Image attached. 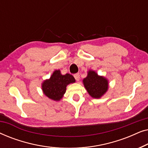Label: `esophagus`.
<instances>
[{
    "mask_svg": "<svg viewBox=\"0 0 148 148\" xmlns=\"http://www.w3.org/2000/svg\"><path fill=\"white\" fill-rule=\"evenodd\" d=\"M74 77H75V79H76V81H79V79H80V75H79V73L75 74V75H74Z\"/></svg>",
    "mask_w": 148,
    "mask_h": 148,
    "instance_id": "obj_1",
    "label": "esophagus"
}]
</instances>
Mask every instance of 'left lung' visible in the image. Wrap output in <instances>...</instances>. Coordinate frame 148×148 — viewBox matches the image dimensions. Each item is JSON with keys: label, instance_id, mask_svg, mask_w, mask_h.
I'll return each instance as SVG.
<instances>
[{"label": "left lung", "instance_id": "left-lung-1", "mask_svg": "<svg viewBox=\"0 0 148 148\" xmlns=\"http://www.w3.org/2000/svg\"><path fill=\"white\" fill-rule=\"evenodd\" d=\"M84 86L89 95L94 98H100L108 90V80L93 70H89L88 75L83 79Z\"/></svg>", "mask_w": 148, "mask_h": 148}]
</instances>
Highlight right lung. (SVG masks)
<instances>
[{
    "label": "right lung",
    "mask_w": 148,
    "mask_h": 148,
    "mask_svg": "<svg viewBox=\"0 0 148 148\" xmlns=\"http://www.w3.org/2000/svg\"><path fill=\"white\" fill-rule=\"evenodd\" d=\"M75 82V79L72 75H62L60 70H55L49 79L42 82V90L46 97L58 102L65 94L66 86Z\"/></svg>",
    "instance_id": "1"
}]
</instances>
